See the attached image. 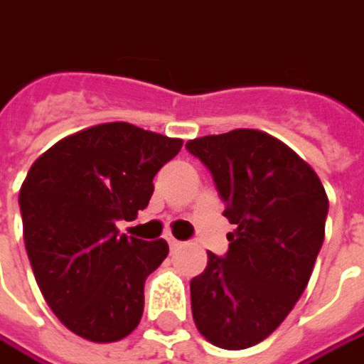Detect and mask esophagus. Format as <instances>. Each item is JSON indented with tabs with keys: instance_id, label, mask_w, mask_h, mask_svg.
I'll list each match as a JSON object with an SVG mask.
<instances>
[{
	"instance_id": "esophagus-1",
	"label": "esophagus",
	"mask_w": 364,
	"mask_h": 364,
	"mask_svg": "<svg viewBox=\"0 0 364 364\" xmlns=\"http://www.w3.org/2000/svg\"><path fill=\"white\" fill-rule=\"evenodd\" d=\"M166 241H168L171 251H175V249H179V247H181V241H177V239H173V237H166Z\"/></svg>"
}]
</instances>
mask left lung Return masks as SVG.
<instances>
[{
    "instance_id": "1",
    "label": "left lung",
    "mask_w": 364,
    "mask_h": 364,
    "mask_svg": "<svg viewBox=\"0 0 364 364\" xmlns=\"http://www.w3.org/2000/svg\"><path fill=\"white\" fill-rule=\"evenodd\" d=\"M212 173L230 225L228 251H208L189 284L191 313L208 342L226 350L266 340L307 287L323 245L328 196L307 162L280 139L232 129L185 144Z\"/></svg>"
}]
</instances>
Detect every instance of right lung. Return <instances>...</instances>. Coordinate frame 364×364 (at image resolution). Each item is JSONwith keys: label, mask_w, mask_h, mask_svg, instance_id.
Instances as JSON below:
<instances>
[{"label": "right lung", "mask_w": 364, "mask_h": 364, "mask_svg": "<svg viewBox=\"0 0 364 364\" xmlns=\"http://www.w3.org/2000/svg\"><path fill=\"white\" fill-rule=\"evenodd\" d=\"M183 141L129 123H102L59 139L20 189L24 245L36 284L59 321L92 342L138 328L144 282L168 255L164 239L119 235L154 191V175Z\"/></svg>", "instance_id": "obj_1"}]
</instances>
